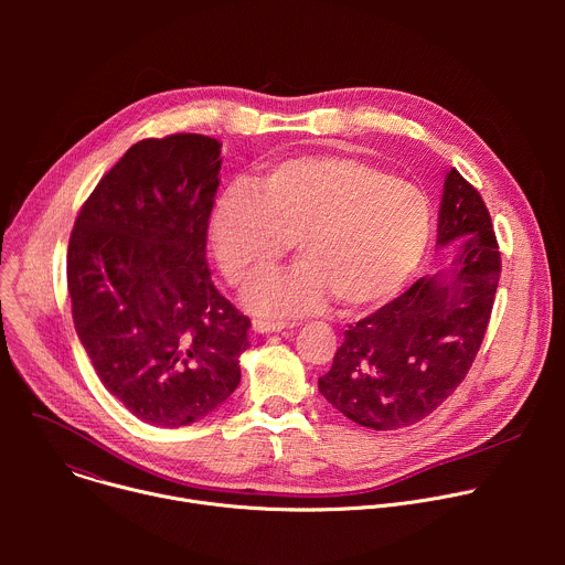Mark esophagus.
<instances>
[{
	"label": "esophagus",
	"mask_w": 565,
	"mask_h": 565,
	"mask_svg": "<svg viewBox=\"0 0 565 565\" xmlns=\"http://www.w3.org/2000/svg\"><path fill=\"white\" fill-rule=\"evenodd\" d=\"M295 324H288V321H264V319H255L253 321V331L268 335V333H281V331H290Z\"/></svg>",
	"instance_id": "34e87169"
}]
</instances>
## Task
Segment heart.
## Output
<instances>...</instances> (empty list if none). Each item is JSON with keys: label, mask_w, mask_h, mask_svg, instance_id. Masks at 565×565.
<instances>
[{"label": "heart", "mask_w": 565, "mask_h": 565, "mask_svg": "<svg viewBox=\"0 0 565 565\" xmlns=\"http://www.w3.org/2000/svg\"><path fill=\"white\" fill-rule=\"evenodd\" d=\"M431 236L423 190L344 153L286 158L255 190L230 185L212 203L207 246L230 284L248 286L295 248L301 259L246 292L266 317H299L333 297L347 312L391 301L418 273Z\"/></svg>", "instance_id": "heart-1"}]
</instances>
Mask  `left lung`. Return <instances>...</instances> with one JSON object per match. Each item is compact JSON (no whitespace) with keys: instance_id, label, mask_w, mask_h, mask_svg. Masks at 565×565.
<instances>
[{"instance_id":"1","label":"left lung","mask_w":565,"mask_h":565,"mask_svg":"<svg viewBox=\"0 0 565 565\" xmlns=\"http://www.w3.org/2000/svg\"><path fill=\"white\" fill-rule=\"evenodd\" d=\"M445 270L351 324L319 393L349 420L388 431L436 412L465 380L494 306L501 255L480 194L449 170L438 210Z\"/></svg>"}]
</instances>
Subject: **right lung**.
Listing matches in <instances>:
<instances>
[{
    "label": "right lung",
    "mask_w": 565,
    "mask_h": 565,
    "mask_svg": "<svg viewBox=\"0 0 565 565\" xmlns=\"http://www.w3.org/2000/svg\"><path fill=\"white\" fill-rule=\"evenodd\" d=\"M218 170L214 138L140 140L100 179L68 238L75 333L105 388L153 427L221 407L250 347V319L205 264Z\"/></svg>",
    "instance_id": "right-lung-1"
}]
</instances>
